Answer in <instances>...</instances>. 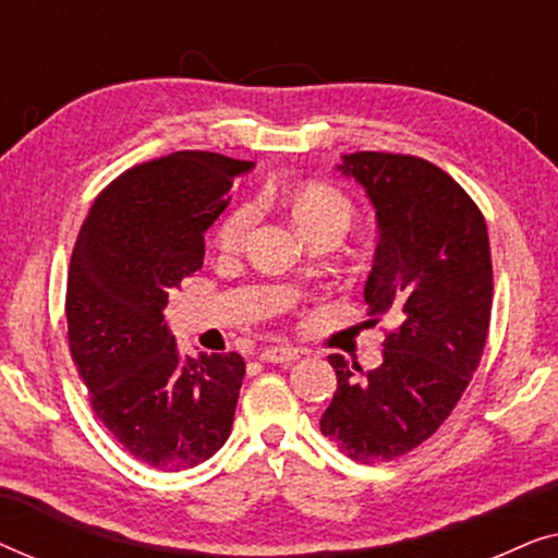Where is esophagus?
<instances>
[{"label":"esophagus","mask_w":558,"mask_h":558,"mask_svg":"<svg viewBox=\"0 0 558 558\" xmlns=\"http://www.w3.org/2000/svg\"><path fill=\"white\" fill-rule=\"evenodd\" d=\"M300 350L292 345H269L262 350V361L264 363H294L300 361Z\"/></svg>","instance_id":"1"}]
</instances>
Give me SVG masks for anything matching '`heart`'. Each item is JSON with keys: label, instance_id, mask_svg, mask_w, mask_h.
<instances>
[{"label": "heart", "instance_id": "obj_1", "mask_svg": "<svg viewBox=\"0 0 558 558\" xmlns=\"http://www.w3.org/2000/svg\"><path fill=\"white\" fill-rule=\"evenodd\" d=\"M289 208L296 226L304 233L317 235L327 231V228H340L342 233L348 231V226L355 218V205L342 190L327 185V182H307V185L296 187L292 197H289ZM256 213L254 205H239V208L228 210L213 233V243L223 254H233L243 246L246 235L254 226Z\"/></svg>", "mask_w": 558, "mask_h": 558}]
</instances>
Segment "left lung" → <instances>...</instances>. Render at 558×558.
I'll return each mask as SVG.
<instances>
[{
	"mask_svg": "<svg viewBox=\"0 0 558 558\" xmlns=\"http://www.w3.org/2000/svg\"><path fill=\"white\" fill-rule=\"evenodd\" d=\"M340 170L361 182L380 241L365 281L368 323L391 315L384 363L368 373L330 355L338 391L319 432L363 464L411 452L447 422L483 357L493 258L477 203L414 155L355 151Z\"/></svg>",
	"mask_w": 558,
	"mask_h": 558,
	"instance_id": "obj_1",
	"label": "left lung"
}]
</instances>
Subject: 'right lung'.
<instances>
[{"label":"right lung","instance_id":"1","mask_svg":"<svg viewBox=\"0 0 558 558\" xmlns=\"http://www.w3.org/2000/svg\"><path fill=\"white\" fill-rule=\"evenodd\" d=\"M254 162L185 149L96 195L68 266V345L98 422L134 460L178 472L226 445L246 376L239 353L182 357L162 310L203 266L205 231Z\"/></svg>","mask_w":558,"mask_h":558}]
</instances>
